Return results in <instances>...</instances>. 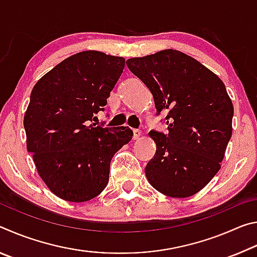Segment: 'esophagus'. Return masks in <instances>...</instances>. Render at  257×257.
<instances>
[{
	"label": "esophagus",
	"mask_w": 257,
	"mask_h": 257,
	"mask_svg": "<svg viewBox=\"0 0 257 257\" xmlns=\"http://www.w3.org/2000/svg\"><path fill=\"white\" fill-rule=\"evenodd\" d=\"M133 133H134V139H136V141L137 139H139V137H141V135H142V132L138 129H134Z\"/></svg>",
	"instance_id": "1"
}]
</instances>
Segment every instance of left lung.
Segmentation results:
<instances>
[{"instance_id": "8db88e82", "label": "left lung", "mask_w": 257, "mask_h": 257, "mask_svg": "<svg viewBox=\"0 0 257 257\" xmlns=\"http://www.w3.org/2000/svg\"><path fill=\"white\" fill-rule=\"evenodd\" d=\"M129 70L153 95L167 134L152 130L156 152L145 168L154 188L185 198L220 170L232 134L233 106L222 80L197 60L176 50L127 60Z\"/></svg>"}]
</instances>
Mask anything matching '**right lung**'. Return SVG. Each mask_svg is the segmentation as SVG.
Returning a JSON list of instances; mask_svg holds the SVG:
<instances>
[{
	"mask_svg": "<svg viewBox=\"0 0 257 257\" xmlns=\"http://www.w3.org/2000/svg\"><path fill=\"white\" fill-rule=\"evenodd\" d=\"M125 60L98 51L71 55L34 86L25 113L27 150L56 196L81 203L105 188L113 155L133 138L128 127H95Z\"/></svg>",
	"mask_w": 257,
	"mask_h": 257,
	"instance_id": "add662e5",
	"label": "right lung"
}]
</instances>
